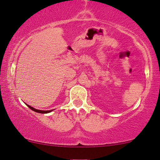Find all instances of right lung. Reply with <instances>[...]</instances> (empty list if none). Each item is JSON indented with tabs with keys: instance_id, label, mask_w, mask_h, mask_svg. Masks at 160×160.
<instances>
[{
	"instance_id": "1",
	"label": "right lung",
	"mask_w": 160,
	"mask_h": 160,
	"mask_svg": "<svg viewBox=\"0 0 160 160\" xmlns=\"http://www.w3.org/2000/svg\"><path fill=\"white\" fill-rule=\"evenodd\" d=\"M27 106L29 107V108L31 109V110H32V111H36V112H38V113H49V112H51V111H52V110H51V111H41V110H38V109H36V108H32V107H31L30 106H29V105H28L27 104Z\"/></svg>"
}]
</instances>
